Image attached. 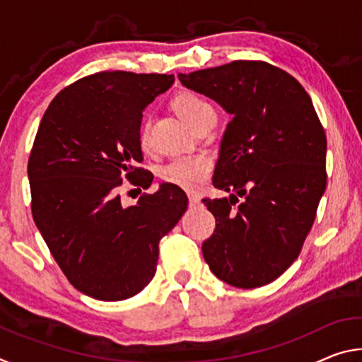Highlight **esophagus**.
Returning <instances> with one entry per match:
<instances>
[{
  "mask_svg": "<svg viewBox=\"0 0 362 362\" xmlns=\"http://www.w3.org/2000/svg\"><path fill=\"white\" fill-rule=\"evenodd\" d=\"M188 203H189V206H192V207H196V206L201 204V198H198V196H196V194H189L188 196Z\"/></svg>",
  "mask_w": 362,
  "mask_h": 362,
  "instance_id": "1",
  "label": "esophagus"
}]
</instances>
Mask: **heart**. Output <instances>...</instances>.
Listing matches in <instances>:
<instances>
[{
	"instance_id": "1",
	"label": "heart",
	"mask_w": 362,
	"mask_h": 362,
	"mask_svg": "<svg viewBox=\"0 0 362 362\" xmlns=\"http://www.w3.org/2000/svg\"><path fill=\"white\" fill-rule=\"evenodd\" d=\"M177 115L187 122L188 126H194L204 115L214 112L212 107L203 97L193 93H180L173 102ZM139 142L146 148L150 145V124L148 119H144L139 132ZM212 170V161L204 155L183 156L169 163L163 170L164 180L180 187L188 192H196L204 185L209 179Z\"/></svg>"
}]
</instances>
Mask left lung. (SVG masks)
I'll list each match as a JSON object with an SVG mask.
<instances>
[{"instance_id":"left-lung-1","label":"left lung","mask_w":362,"mask_h":362,"mask_svg":"<svg viewBox=\"0 0 362 362\" xmlns=\"http://www.w3.org/2000/svg\"><path fill=\"white\" fill-rule=\"evenodd\" d=\"M179 79L233 116L212 179L230 196L203 199L216 217L204 260L226 284L265 286L296 262L313 226L327 182L326 132L302 84L262 60Z\"/></svg>"}]
</instances>
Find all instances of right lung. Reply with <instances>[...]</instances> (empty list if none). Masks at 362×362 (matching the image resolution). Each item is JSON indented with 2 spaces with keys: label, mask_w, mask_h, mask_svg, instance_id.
Here are the masks:
<instances>
[{
  "label": "right lung",
  "mask_w": 362,
  "mask_h": 362,
  "mask_svg": "<svg viewBox=\"0 0 362 362\" xmlns=\"http://www.w3.org/2000/svg\"><path fill=\"white\" fill-rule=\"evenodd\" d=\"M174 75L100 71L54 97L28 159L32 214L66 279L86 296L118 302L156 273L159 241L185 214L174 183L121 204L122 179L148 188L139 142L144 108Z\"/></svg>",
  "instance_id": "add662e5"
}]
</instances>
